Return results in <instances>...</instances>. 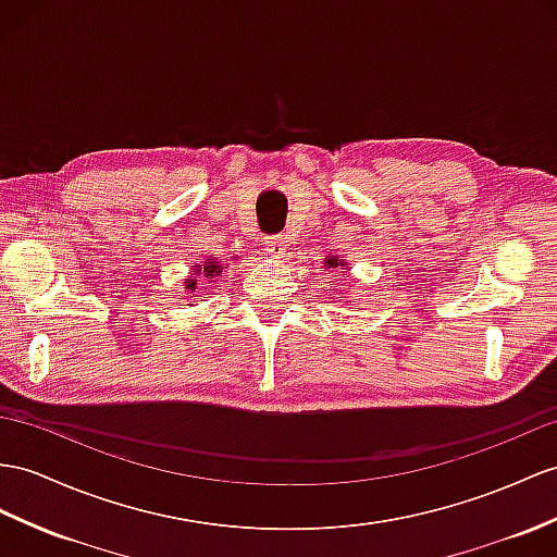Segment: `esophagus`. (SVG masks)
Masks as SVG:
<instances>
[{"instance_id":"obj_1","label":"esophagus","mask_w":557,"mask_h":557,"mask_svg":"<svg viewBox=\"0 0 557 557\" xmlns=\"http://www.w3.org/2000/svg\"><path fill=\"white\" fill-rule=\"evenodd\" d=\"M267 250L271 252V255H283L286 252V240H283V236H269L267 238Z\"/></svg>"}]
</instances>
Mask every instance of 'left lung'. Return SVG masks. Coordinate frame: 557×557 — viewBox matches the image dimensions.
Instances as JSON below:
<instances>
[{
    "instance_id": "1",
    "label": "left lung",
    "mask_w": 557,
    "mask_h": 557,
    "mask_svg": "<svg viewBox=\"0 0 557 557\" xmlns=\"http://www.w3.org/2000/svg\"><path fill=\"white\" fill-rule=\"evenodd\" d=\"M329 264H333V267H337V260H329ZM341 267H345V262H341Z\"/></svg>"
}]
</instances>
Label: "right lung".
I'll use <instances>...</instances> for the list:
<instances>
[{
    "mask_svg": "<svg viewBox=\"0 0 557 557\" xmlns=\"http://www.w3.org/2000/svg\"><path fill=\"white\" fill-rule=\"evenodd\" d=\"M206 276V278H212V276H220L222 274V267L216 264L214 260L212 262H206L202 267H198L196 269V276L194 278H186V288L188 290H196V286H198V276Z\"/></svg>",
    "mask_w": 557,
    "mask_h": 557,
    "instance_id": "obj_1",
    "label": "right lung"
}]
</instances>
